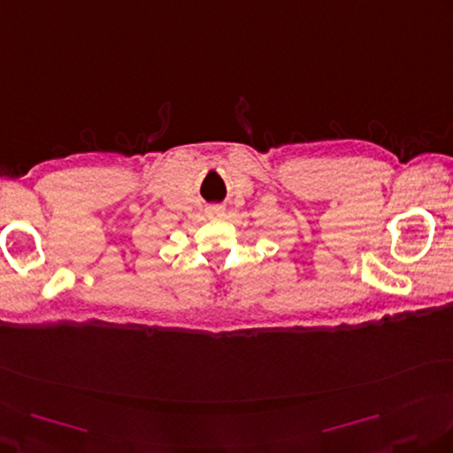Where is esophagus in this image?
I'll return each mask as SVG.
<instances>
[{"label":"esophagus","mask_w":453,"mask_h":453,"mask_svg":"<svg viewBox=\"0 0 453 453\" xmlns=\"http://www.w3.org/2000/svg\"><path fill=\"white\" fill-rule=\"evenodd\" d=\"M226 216L224 206H208L206 208V218L208 219H221Z\"/></svg>","instance_id":"34e87169"}]
</instances>
